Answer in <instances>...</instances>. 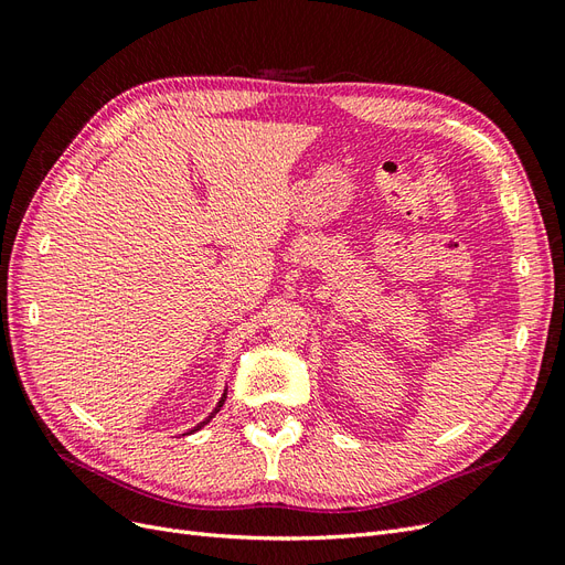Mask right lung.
<instances>
[{
    "label": "right lung",
    "instance_id": "add662e5",
    "mask_svg": "<svg viewBox=\"0 0 565 565\" xmlns=\"http://www.w3.org/2000/svg\"><path fill=\"white\" fill-rule=\"evenodd\" d=\"M224 401H226V391H224V396H221V401L216 403V407H214V413H212V415H210L207 419H204V422H200V424L195 426V429H193V431H200V429H202V426H204V424H207V422H210V419H212V417H214V415L218 413V409H221V405H224Z\"/></svg>",
    "mask_w": 565,
    "mask_h": 565
}]
</instances>
